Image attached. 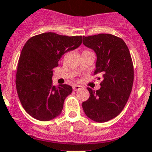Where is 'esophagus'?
Segmentation results:
<instances>
[{
  "mask_svg": "<svg viewBox=\"0 0 152 152\" xmlns=\"http://www.w3.org/2000/svg\"><path fill=\"white\" fill-rule=\"evenodd\" d=\"M81 88H82V86H80V85H76L75 84V85L72 86V89H73L74 91H77V90H80Z\"/></svg>",
  "mask_w": 152,
  "mask_h": 152,
  "instance_id": "1",
  "label": "esophagus"
}]
</instances>
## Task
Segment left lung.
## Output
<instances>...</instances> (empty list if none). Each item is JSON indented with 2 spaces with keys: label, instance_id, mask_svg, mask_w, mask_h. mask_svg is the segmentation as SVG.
<instances>
[{
  "label": "left lung",
  "instance_id": "8db88e82",
  "mask_svg": "<svg viewBox=\"0 0 152 152\" xmlns=\"http://www.w3.org/2000/svg\"><path fill=\"white\" fill-rule=\"evenodd\" d=\"M83 43L95 52L94 74H101L102 79L99 90L87 89L90 97L83 109L90 119L104 123L119 115L127 104L134 82L133 62L126 43L113 35L83 36Z\"/></svg>",
  "mask_w": 152,
  "mask_h": 152
}]
</instances>
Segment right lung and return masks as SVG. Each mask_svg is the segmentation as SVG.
Listing matches in <instances>:
<instances>
[{
	"label": "right lung",
	"mask_w": 152,
	"mask_h": 152,
	"mask_svg": "<svg viewBox=\"0 0 152 152\" xmlns=\"http://www.w3.org/2000/svg\"><path fill=\"white\" fill-rule=\"evenodd\" d=\"M83 36L42 33L27 41L21 50L17 72L18 95L25 111L35 119L48 121L62 113L72 86L52 85L53 69L62 55L82 44Z\"/></svg>",
	"instance_id": "1"
}]
</instances>
